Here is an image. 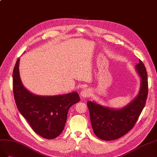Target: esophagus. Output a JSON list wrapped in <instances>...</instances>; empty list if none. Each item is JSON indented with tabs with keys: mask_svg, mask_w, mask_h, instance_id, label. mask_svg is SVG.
Segmentation results:
<instances>
[{
	"mask_svg": "<svg viewBox=\"0 0 157 157\" xmlns=\"http://www.w3.org/2000/svg\"><path fill=\"white\" fill-rule=\"evenodd\" d=\"M80 95H81L82 97H84V98H86V97H89L91 95V92L90 90H89V89L86 88V89H83V90L82 91L81 93H80Z\"/></svg>",
	"mask_w": 157,
	"mask_h": 157,
	"instance_id": "34e87169",
	"label": "esophagus"
}]
</instances>
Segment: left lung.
Instances as JSON below:
<instances>
[{
	"instance_id": "1",
	"label": "left lung",
	"mask_w": 157,
	"mask_h": 157,
	"mask_svg": "<svg viewBox=\"0 0 157 157\" xmlns=\"http://www.w3.org/2000/svg\"><path fill=\"white\" fill-rule=\"evenodd\" d=\"M136 70L141 78L140 91L126 107L114 110L87 101L93 132L101 140L111 141L122 137L133 128L140 117L148 95V79L145 66L141 60Z\"/></svg>"
}]
</instances>
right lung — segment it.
Instances as JSON below:
<instances>
[{"mask_svg":"<svg viewBox=\"0 0 157 157\" xmlns=\"http://www.w3.org/2000/svg\"><path fill=\"white\" fill-rule=\"evenodd\" d=\"M19 61L13 70V92L17 109L33 130L47 140H52L62 132L70 106L79 101L78 93L58 96H37L22 85L19 74Z\"/></svg>","mask_w":157,"mask_h":157,"instance_id":"obj_1","label":"right lung"}]
</instances>
